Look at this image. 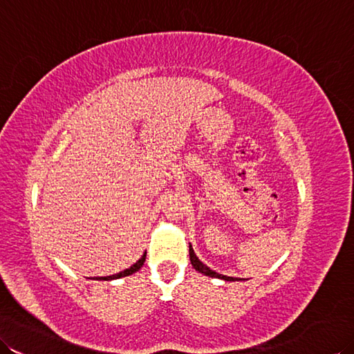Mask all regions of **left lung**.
Instances as JSON below:
<instances>
[{
  "label": "left lung",
  "mask_w": 354,
  "mask_h": 354,
  "mask_svg": "<svg viewBox=\"0 0 354 354\" xmlns=\"http://www.w3.org/2000/svg\"><path fill=\"white\" fill-rule=\"evenodd\" d=\"M189 258H191V264L194 266V269L198 270L200 273H203V274H205V277L218 278V279L230 281V282H231V281H239V279H234V278H231V277H225V274H219V273H216L214 270H212L210 267H207L204 263H201L200 258H198V257L195 255V252H194V249H192L191 245H189Z\"/></svg>",
  "instance_id": "left-lung-1"
}]
</instances>
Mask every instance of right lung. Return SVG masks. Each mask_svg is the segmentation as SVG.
Segmentation results:
<instances>
[{
  "mask_svg": "<svg viewBox=\"0 0 354 354\" xmlns=\"http://www.w3.org/2000/svg\"><path fill=\"white\" fill-rule=\"evenodd\" d=\"M144 261H145V254L140 258V260H138L133 266H131L129 267V269H126V270H123V272H120V273H117V274H112V277H105V278H97V279H100V281H112V279H120V278H124V277H129V274H133L135 272H138L142 267V264H144Z\"/></svg>",
  "mask_w": 354,
  "mask_h": 354,
  "instance_id": "add662e5",
  "label": "right lung"
}]
</instances>
